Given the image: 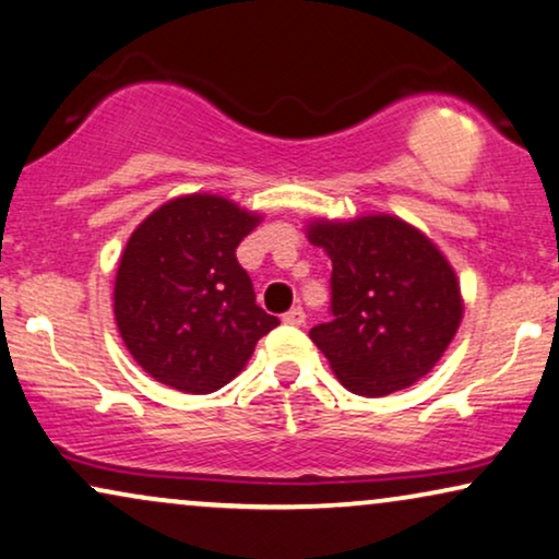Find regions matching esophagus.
I'll return each instance as SVG.
<instances>
[{"label":"esophagus","instance_id":"34e87169","mask_svg":"<svg viewBox=\"0 0 559 559\" xmlns=\"http://www.w3.org/2000/svg\"><path fill=\"white\" fill-rule=\"evenodd\" d=\"M282 321L289 323V325H302V323H306V310H302V308H293V310H287V313H285V318H282Z\"/></svg>","mask_w":559,"mask_h":559}]
</instances>
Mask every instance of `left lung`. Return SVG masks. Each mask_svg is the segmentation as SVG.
Masks as SVG:
<instances>
[{"label": "left lung", "mask_w": 559, "mask_h": 559, "mask_svg": "<svg viewBox=\"0 0 559 559\" xmlns=\"http://www.w3.org/2000/svg\"><path fill=\"white\" fill-rule=\"evenodd\" d=\"M308 238L333 264V318L310 329V338L338 382L357 395L382 397L429 374L465 310L460 280L439 246L388 213L316 217Z\"/></svg>", "instance_id": "1"}]
</instances>
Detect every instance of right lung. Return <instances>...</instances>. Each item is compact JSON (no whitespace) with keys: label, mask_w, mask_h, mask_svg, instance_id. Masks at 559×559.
Instances as JSON below:
<instances>
[{"label":"right lung","mask_w":559,"mask_h":559,"mask_svg":"<svg viewBox=\"0 0 559 559\" xmlns=\"http://www.w3.org/2000/svg\"><path fill=\"white\" fill-rule=\"evenodd\" d=\"M262 215L221 194H182L130 234L112 308L130 357L156 382L205 395L228 385L280 321L257 306L236 249Z\"/></svg>","instance_id":"add662e5"}]
</instances>
